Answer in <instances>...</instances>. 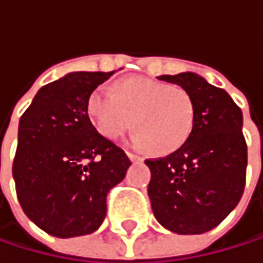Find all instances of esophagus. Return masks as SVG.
Segmentation results:
<instances>
[{
  "mask_svg": "<svg viewBox=\"0 0 263 263\" xmlns=\"http://www.w3.org/2000/svg\"><path fill=\"white\" fill-rule=\"evenodd\" d=\"M127 157H128V158H130V161H133V163L142 161V158H141V157H138V155H135V154H130V152H127Z\"/></svg>",
  "mask_w": 263,
  "mask_h": 263,
  "instance_id": "1",
  "label": "esophagus"
}]
</instances>
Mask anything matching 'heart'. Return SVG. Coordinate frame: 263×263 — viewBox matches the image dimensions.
Wrapping results in <instances>:
<instances>
[{"mask_svg":"<svg viewBox=\"0 0 263 263\" xmlns=\"http://www.w3.org/2000/svg\"><path fill=\"white\" fill-rule=\"evenodd\" d=\"M87 112L108 139L122 136L135 119L133 144L160 155L180 149L194 125V103L183 87L144 77L121 80L116 94L96 89L89 96Z\"/></svg>","mask_w":263,"mask_h":263,"instance_id":"b5f03b06","label":"heart"}]
</instances>
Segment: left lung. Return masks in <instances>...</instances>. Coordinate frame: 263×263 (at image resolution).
<instances>
[{
    "label": "left lung",
    "mask_w": 263,
    "mask_h": 263,
    "mask_svg": "<svg viewBox=\"0 0 263 263\" xmlns=\"http://www.w3.org/2000/svg\"><path fill=\"white\" fill-rule=\"evenodd\" d=\"M158 80L183 87L194 103V125L180 149L146 160L151 169L149 198L160 224L182 235L216 228L240 202L248 152L243 114L224 89L193 72Z\"/></svg>",
    "instance_id": "8db88e82"
}]
</instances>
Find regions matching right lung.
Listing matches in <instances>:
<instances>
[{"mask_svg":"<svg viewBox=\"0 0 263 263\" xmlns=\"http://www.w3.org/2000/svg\"><path fill=\"white\" fill-rule=\"evenodd\" d=\"M112 72H70L39 89L18 124L12 166L26 216L53 237L96 232L106 216V196L132 161L102 136L87 100Z\"/></svg>","mask_w":263,"mask_h":263,"instance_id":"1","label":"right lung"}]
</instances>
